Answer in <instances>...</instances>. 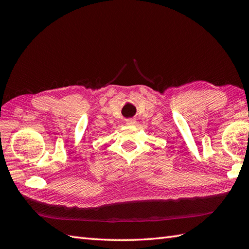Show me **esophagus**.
<instances>
[{"label": "esophagus", "instance_id": "34e87169", "mask_svg": "<svg viewBox=\"0 0 249 249\" xmlns=\"http://www.w3.org/2000/svg\"><path fill=\"white\" fill-rule=\"evenodd\" d=\"M125 122H126V124H127V125H134V124H136V120L135 119H127Z\"/></svg>", "mask_w": 249, "mask_h": 249}]
</instances>
